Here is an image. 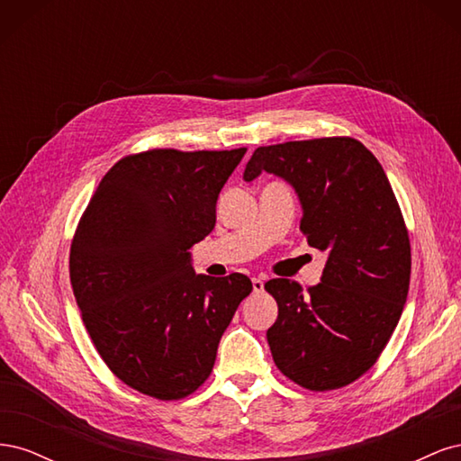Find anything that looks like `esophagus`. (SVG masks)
<instances>
[{
    "label": "esophagus",
    "instance_id": "34e87169",
    "mask_svg": "<svg viewBox=\"0 0 461 461\" xmlns=\"http://www.w3.org/2000/svg\"><path fill=\"white\" fill-rule=\"evenodd\" d=\"M252 286H254V292H261L263 290V278L254 276L252 278Z\"/></svg>",
    "mask_w": 461,
    "mask_h": 461
}]
</instances>
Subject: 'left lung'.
<instances>
[{
	"mask_svg": "<svg viewBox=\"0 0 461 461\" xmlns=\"http://www.w3.org/2000/svg\"><path fill=\"white\" fill-rule=\"evenodd\" d=\"M263 171L294 186L300 230L327 254L308 292L288 278L265 283L278 305L267 330L275 366L315 393L342 388L375 366L400 321L411 273L406 222L381 163L354 138L261 146L244 180Z\"/></svg>",
	"mask_w": 461,
	"mask_h": 461,
	"instance_id": "1",
	"label": "left lung"
}]
</instances>
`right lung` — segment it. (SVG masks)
Instances as JSON below:
<instances>
[{"label":"right lung","instance_id":"1","mask_svg":"<svg viewBox=\"0 0 461 461\" xmlns=\"http://www.w3.org/2000/svg\"><path fill=\"white\" fill-rule=\"evenodd\" d=\"M244 153H132L105 173L78 221L68 271L82 321L105 366L138 393H196L254 288L242 273L196 275L188 252L213 230L219 192Z\"/></svg>","mask_w":461,"mask_h":461}]
</instances>
